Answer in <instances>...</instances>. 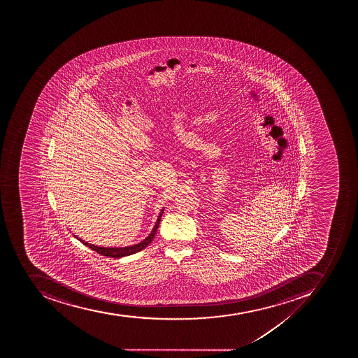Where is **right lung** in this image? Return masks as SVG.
<instances>
[{"mask_svg":"<svg viewBox=\"0 0 358 358\" xmlns=\"http://www.w3.org/2000/svg\"><path fill=\"white\" fill-rule=\"evenodd\" d=\"M162 214H164V209L161 210L160 215H159L158 220L155 222V227H153L152 231L150 234L149 236L145 238V240L142 241L141 243H138V244H136V245L127 246V248H101V246L93 245V244H90V243L85 242V241L80 240L78 238L83 244L87 246V248H92L93 251L97 252V253L101 254L103 257H114V259H120V257H127V255H132V254L138 253V252L142 251L143 248H147L149 245L150 243L152 242L153 237L155 236V234H157V229H158L159 224H160L161 217H162Z\"/></svg>","mask_w":358,"mask_h":358,"instance_id":"add662e5","label":"right lung"}]
</instances>
